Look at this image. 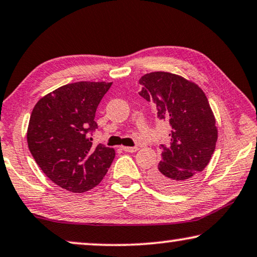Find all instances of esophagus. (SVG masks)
Masks as SVG:
<instances>
[{
	"instance_id": "1",
	"label": "esophagus",
	"mask_w": 257,
	"mask_h": 257,
	"mask_svg": "<svg viewBox=\"0 0 257 257\" xmlns=\"http://www.w3.org/2000/svg\"><path fill=\"white\" fill-rule=\"evenodd\" d=\"M122 149H123V151H125V153H136V151L139 150V148L137 147H122Z\"/></svg>"
}]
</instances>
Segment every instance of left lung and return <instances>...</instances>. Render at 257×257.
Instances as JSON below:
<instances>
[{
  "label": "left lung",
  "mask_w": 257,
  "mask_h": 257,
  "mask_svg": "<svg viewBox=\"0 0 257 257\" xmlns=\"http://www.w3.org/2000/svg\"><path fill=\"white\" fill-rule=\"evenodd\" d=\"M140 95L153 100L157 116L171 124L168 146L162 144V161L149 173V182L168 193L191 187L211 161L218 141L215 117L207 97L196 82L170 72L141 77Z\"/></svg>",
  "instance_id": "left-lung-1"
}]
</instances>
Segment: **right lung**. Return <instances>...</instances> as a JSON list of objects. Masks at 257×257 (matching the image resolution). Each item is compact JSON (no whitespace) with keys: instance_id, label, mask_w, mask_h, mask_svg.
Instances as JSON below:
<instances>
[{"instance_id":"add662e5","label":"right lung","mask_w":257,"mask_h":257,"mask_svg":"<svg viewBox=\"0 0 257 257\" xmlns=\"http://www.w3.org/2000/svg\"><path fill=\"white\" fill-rule=\"evenodd\" d=\"M113 82L78 81L41 97L32 109L27 141L36 163L50 180L82 193L104 178L115 157L113 148L93 146L96 108Z\"/></svg>"}]
</instances>
